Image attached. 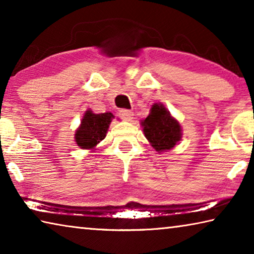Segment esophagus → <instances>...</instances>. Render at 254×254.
<instances>
[{
	"mask_svg": "<svg viewBox=\"0 0 254 254\" xmlns=\"http://www.w3.org/2000/svg\"><path fill=\"white\" fill-rule=\"evenodd\" d=\"M119 115H120V118L126 120V121H132V119H133V112L128 111V110H124V109L120 110Z\"/></svg>",
	"mask_w": 254,
	"mask_h": 254,
	"instance_id": "esophagus-1",
	"label": "esophagus"
}]
</instances>
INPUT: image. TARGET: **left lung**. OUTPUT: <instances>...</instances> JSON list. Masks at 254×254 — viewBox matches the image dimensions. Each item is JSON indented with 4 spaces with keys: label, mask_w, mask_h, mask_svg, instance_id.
Segmentation results:
<instances>
[{
    "label": "left lung",
    "mask_w": 254,
    "mask_h": 254,
    "mask_svg": "<svg viewBox=\"0 0 254 254\" xmlns=\"http://www.w3.org/2000/svg\"><path fill=\"white\" fill-rule=\"evenodd\" d=\"M141 126L145 137L159 153L173 149L182 140V127L162 104H153Z\"/></svg>",
    "instance_id": "1"
}]
</instances>
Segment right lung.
Segmentation results:
<instances>
[{
    "mask_svg": "<svg viewBox=\"0 0 254 254\" xmlns=\"http://www.w3.org/2000/svg\"><path fill=\"white\" fill-rule=\"evenodd\" d=\"M114 119L111 112L95 114L91 110L86 111L79 127L75 133V141L81 149H94L105 139L107 130Z\"/></svg>",
    "mask_w": 254,
    "mask_h": 254,
    "instance_id": "obj_1",
    "label": "right lung"
}]
</instances>
